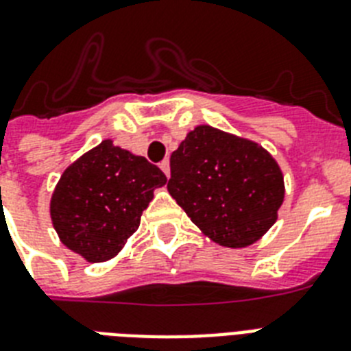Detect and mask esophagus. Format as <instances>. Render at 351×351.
<instances>
[{"mask_svg":"<svg viewBox=\"0 0 351 351\" xmlns=\"http://www.w3.org/2000/svg\"><path fill=\"white\" fill-rule=\"evenodd\" d=\"M160 169L164 171V175H166L167 178H169V175H171V169H169V160H164V162H160Z\"/></svg>","mask_w":351,"mask_h":351,"instance_id":"esophagus-1","label":"esophagus"}]
</instances>
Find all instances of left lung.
Wrapping results in <instances>:
<instances>
[{"label": "left lung", "instance_id": "1", "mask_svg": "<svg viewBox=\"0 0 351 351\" xmlns=\"http://www.w3.org/2000/svg\"><path fill=\"white\" fill-rule=\"evenodd\" d=\"M169 164V194L219 246H252L278 219L284 175L255 141L199 125L171 153Z\"/></svg>", "mask_w": 351, "mask_h": 351}]
</instances>
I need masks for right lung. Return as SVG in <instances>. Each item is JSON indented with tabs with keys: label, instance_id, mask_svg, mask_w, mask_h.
I'll list each match as a JSON object with an SVG mask.
<instances>
[{
	"label": "right lung",
	"instance_id": "right-lung-1",
	"mask_svg": "<svg viewBox=\"0 0 351 351\" xmlns=\"http://www.w3.org/2000/svg\"><path fill=\"white\" fill-rule=\"evenodd\" d=\"M166 175L105 139L76 158L55 185L49 216L60 243L87 262L110 261L141 225Z\"/></svg>",
	"mask_w": 351,
	"mask_h": 351
}]
</instances>
